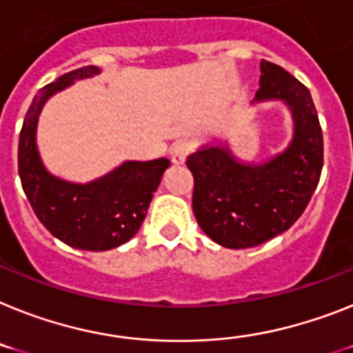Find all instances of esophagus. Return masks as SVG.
I'll use <instances>...</instances> for the list:
<instances>
[{
	"instance_id": "esophagus-1",
	"label": "esophagus",
	"mask_w": 353,
	"mask_h": 353,
	"mask_svg": "<svg viewBox=\"0 0 353 353\" xmlns=\"http://www.w3.org/2000/svg\"><path fill=\"white\" fill-rule=\"evenodd\" d=\"M192 152V145L188 141H179L170 149V158L176 165H183L186 161V158L190 156Z\"/></svg>"
}]
</instances>
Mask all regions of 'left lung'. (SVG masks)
Wrapping results in <instances>:
<instances>
[{"instance_id":"left-lung-1","label":"left lung","mask_w":353,"mask_h":353,"mask_svg":"<svg viewBox=\"0 0 353 353\" xmlns=\"http://www.w3.org/2000/svg\"><path fill=\"white\" fill-rule=\"evenodd\" d=\"M260 70L254 100H283L294 117L289 149L262 165H242L226 145L204 147L186 159L201 230L232 250L260 245L287 232L307 208L323 168V132L309 90L278 64L262 61Z\"/></svg>"}]
</instances>
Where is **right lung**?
Wrapping results in <instances>:
<instances>
[{
	"label": "right lung",
	"mask_w": 353,
	"mask_h": 353,
	"mask_svg": "<svg viewBox=\"0 0 353 353\" xmlns=\"http://www.w3.org/2000/svg\"><path fill=\"white\" fill-rule=\"evenodd\" d=\"M99 71L97 66L79 68L44 85L26 111L17 147L21 185L37 219L59 241L85 251H108L131 241L170 165L167 158L127 161L88 185L66 183L46 172L35 147V127L44 102L77 79Z\"/></svg>",
	"instance_id": "right-lung-1"
}]
</instances>
